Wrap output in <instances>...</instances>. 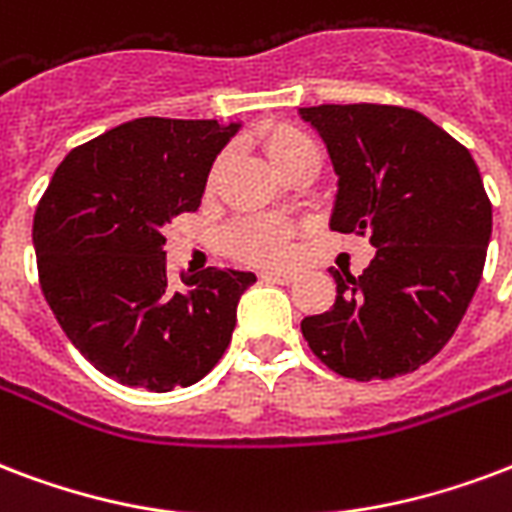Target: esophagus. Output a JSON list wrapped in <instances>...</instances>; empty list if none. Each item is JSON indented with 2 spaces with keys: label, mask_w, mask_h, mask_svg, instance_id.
<instances>
[{
  "label": "esophagus",
  "mask_w": 512,
  "mask_h": 512,
  "mask_svg": "<svg viewBox=\"0 0 512 512\" xmlns=\"http://www.w3.org/2000/svg\"><path fill=\"white\" fill-rule=\"evenodd\" d=\"M260 279L263 282H273V284H292L298 279V273L292 271H263L260 273Z\"/></svg>",
  "instance_id": "obj_1"
}]
</instances>
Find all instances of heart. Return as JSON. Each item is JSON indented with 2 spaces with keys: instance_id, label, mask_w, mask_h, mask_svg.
Returning a JSON list of instances; mask_svg holds the SVG:
<instances>
[{
  "instance_id": "b5f03b06",
  "label": "heart",
  "mask_w": 512,
  "mask_h": 512,
  "mask_svg": "<svg viewBox=\"0 0 512 512\" xmlns=\"http://www.w3.org/2000/svg\"><path fill=\"white\" fill-rule=\"evenodd\" d=\"M263 150L268 155V161L276 166L279 174H287L300 163L319 158L317 144L311 142L303 131L292 126H271L265 128ZM222 158L214 163L212 179L217 177V171L222 169ZM225 249L230 255L239 257L244 263L255 265H282L292 257V228L287 222L276 220V217H244V220L233 222L225 230Z\"/></svg>"
}]
</instances>
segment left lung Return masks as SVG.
I'll use <instances>...</instances> for the list:
<instances>
[{
  "mask_svg": "<svg viewBox=\"0 0 512 512\" xmlns=\"http://www.w3.org/2000/svg\"><path fill=\"white\" fill-rule=\"evenodd\" d=\"M298 115L338 177L330 228L376 247L362 276L330 268L335 303L300 322L303 338L346 378L413 373L446 346L481 282L491 239L481 171L416 109L322 104Z\"/></svg>",
  "mask_w": 512,
  "mask_h": 512,
  "instance_id": "obj_1",
  "label": "left lung"
}]
</instances>
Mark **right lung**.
Segmentation results:
<instances>
[{
  "label": "right lung",
  "instance_id": "obj_1",
  "mask_svg": "<svg viewBox=\"0 0 512 512\" xmlns=\"http://www.w3.org/2000/svg\"><path fill=\"white\" fill-rule=\"evenodd\" d=\"M241 123L139 117L66 155L34 214L39 284L74 349L150 392L190 386L225 354L255 273L206 268L174 290L163 228L195 212Z\"/></svg>",
  "mask_w": 512,
  "mask_h": 512
}]
</instances>
